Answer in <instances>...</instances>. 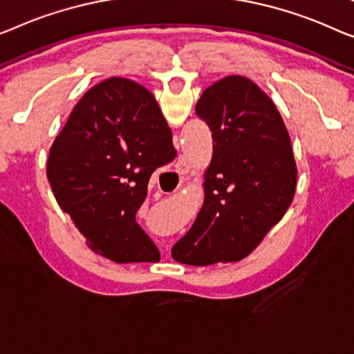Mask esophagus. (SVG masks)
<instances>
[{
    "label": "esophagus",
    "instance_id": "obj_1",
    "mask_svg": "<svg viewBox=\"0 0 354 354\" xmlns=\"http://www.w3.org/2000/svg\"><path fill=\"white\" fill-rule=\"evenodd\" d=\"M191 171V163L186 159V157L181 156L176 162V175H179V178H184L187 175V173Z\"/></svg>",
    "mask_w": 354,
    "mask_h": 354
}]
</instances>
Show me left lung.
<instances>
[{"label": "left lung", "instance_id": "obj_1", "mask_svg": "<svg viewBox=\"0 0 354 354\" xmlns=\"http://www.w3.org/2000/svg\"><path fill=\"white\" fill-rule=\"evenodd\" d=\"M195 111L213 133V156L203 173V207L171 256L197 267L239 262L292 202L291 138L275 103L250 77L230 75L211 84Z\"/></svg>", "mask_w": 354, "mask_h": 354}]
</instances>
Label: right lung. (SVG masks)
<instances>
[{"instance_id": "right-lung-1", "label": "right lung", "mask_w": 354, "mask_h": 354, "mask_svg": "<svg viewBox=\"0 0 354 354\" xmlns=\"http://www.w3.org/2000/svg\"><path fill=\"white\" fill-rule=\"evenodd\" d=\"M175 157L171 130L152 93L131 79L108 77L73 108L46 173L88 248L119 263L157 262L160 252L135 214L152 173Z\"/></svg>"}]
</instances>
